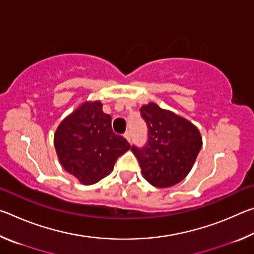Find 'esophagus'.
Returning <instances> with one entry per match:
<instances>
[{"mask_svg": "<svg viewBox=\"0 0 254 254\" xmlns=\"http://www.w3.org/2000/svg\"><path fill=\"white\" fill-rule=\"evenodd\" d=\"M124 137H126V139L128 141V142H131V133L130 132L127 131L126 133H124Z\"/></svg>", "mask_w": 254, "mask_h": 254, "instance_id": "34e87169", "label": "esophagus"}]
</instances>
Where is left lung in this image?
<instances>
[{"mask_svg":"<svg viewBox=\"0 0 254 254\" xmlns=\"http://www.w3.org/2000/svg\"><path fill=\"white\" fill-rule=\"evenodd\" d=\"M148 127V142L131 148L144 179L152 186L168 188L186 177L203 145L194 124L154 103L140 109Z\"/></svg>","mask_w":254,"mask_h":254,"instance_id":"8db88e82","label":"left lung"}]
</instances>
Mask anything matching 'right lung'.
<instances>
[{
	"label": "right lung",
	"instance_id": "right-lung-1",
	"mask_svg": "<svg viewBox=\"0 0 254 254\" xmlns=\"http://www.w3.org/2000/svg\"><path fill=\"white\" fill-rule=\"evenodd\" d=\"M100 101L85 102L64 119L55 133L56 152L63 168L83 185L112 173L115 161L131 145L112 130V118Z\"/></svg>",
	"mask_w": 254,
	"mask_h": 254
}]
</instances>
